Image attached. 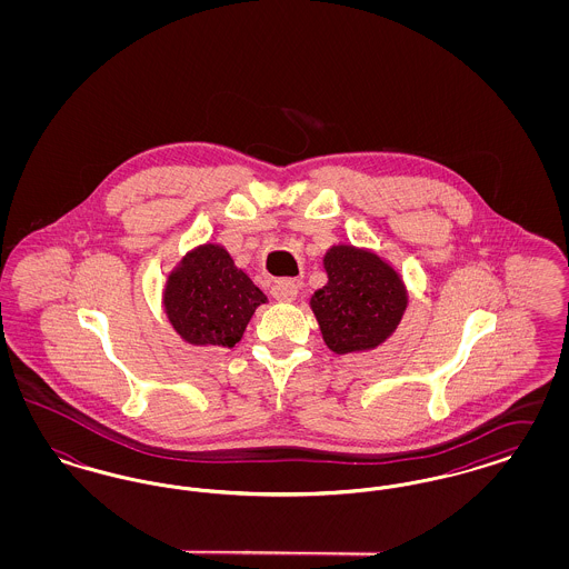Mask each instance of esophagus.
<instances>
[{
	"mask_svg": "<svg viewBox=\"0 0 569 569\" xmlns=\"http://www.w3.org/2000/svg\"><path fill=\"white\" fill-rule=\"evenodd\" d=\"M298 297V283L292 279H279L272 286V298L279 302H292Z\"/></svg>",
	"mask_w": 569,
	"mask_h": 569,
	"instance_id": "obj_1",
	"label": "esophagus"
}]
</instances>
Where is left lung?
I'll use <instances>...</instances> for the list:
<instances>
[{"instance_id":"left-lung-1","label":"left lung","mask_w":569,"mask_h":569,"mask_svg":"<svg viewBox=\"0 0 569 569\" xmlns=\"http://www.w3.org/2000/svg\"><path fill=\"white\" fill-rule=\"evenodd\" d=\"M328 283L309 300L328 350L362 353L392 337L407 309L401 272L378 251L332 244L325 253Z\"/></svg>"}]
</instances>
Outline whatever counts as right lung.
Returning a JSON list of instances; mask_svg holds the SVG:
<instances>
[{
    "mask_svg": "<svg viewBox=\"0 0 569 569\" xmlns=\"http://www.w3.org/2000/svg\"><path fill=\"white\" fill-rule=\"evenodd\" d=\"M163 313L190 346L234 348L267 295L239 269L219 243L190 249L162 290Z\"/></svg>",
    "mask_w": 569,
    "mask_h": 569,
    "instance_id": "right-lung-1",
    "label": "right lung"
}]
</instances>
